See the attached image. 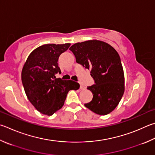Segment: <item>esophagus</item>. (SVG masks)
<instances>
[{
    "instance_id": "34e87169",
    "label": "esophagus",
    "mask_w": 155,
    "mask_h": 155,
    "mask_svg": "<svg viewBox=\"0 0 155 155\" xmlns=\"http://www.w3.org/2000/svg\"><path fill=\"white\" fill-rule=\"evenodd\" d=\"M80 89H85V87H84L83 85H81V84Z\"/></svg>"
}]
</instances>
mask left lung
Here are the masks:
<instances>
[{"instance_id":"obj_1","label":"left lung","mask_w":155,"mask_h":155,"mask_svg":"<svg viewBox=\"0 0 155 155\" xmlns=\"http://www.w3.org/2000/svg\"><path fill=\"white\" fill-rule=\"evenodd\" d=\"M76 61L90 70L95 84L87 87L93 94L87 108L100 115L109 114L119 104L125 91V77L119 53L105 42L91 40L69 49Z\"/></svg>"}]
</instances>
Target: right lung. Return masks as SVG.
<instances>
[{
  "label": "right lung",
  "mask_w": 155,
  "mask_h": 155,
  "mask_svg": "<svg viewBox=\"0 0 155 155\" xmlns=\"http://www.w3.org/2000/svg\"><path fill=\"white\" fill-rule=\"evenodd\" d=\"M70 43L47 44L29 55L21 71V81L28 99L38 112L51 116L62 108L70 90L79 89L74 81L56 78L61 73L58 58Z\"/></svg>",
  "instance_id": "obj_1"
}]
</instances>
